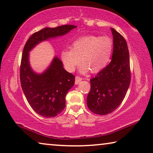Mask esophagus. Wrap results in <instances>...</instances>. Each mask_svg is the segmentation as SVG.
Segmentation results:
<instances>
[{
    "mask_svg": "<svg viewBox=\"0 0 153 153\" xmlns=\"http://www.w3.org/2000/svg\"><path fill=\"white\" fill-rule=\"evenodd\" d=\"M82 79H83V78H82V77H80L79 76H76V78H75V84H76V85L79 84L80 82L82 81Z\"/></svg>",
    "mask_w": 153,
    "mask_h": 153,
    "instance_id": "esophagus-1",
    "label": "esophagus"
}]
</instances>
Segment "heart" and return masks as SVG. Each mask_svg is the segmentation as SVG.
Wrapping results in <instances>:
<instances>
[{"mask_svg": "<svg viewBox=\"0 0 153 153\" xmlns=\"http://www.w3.org/2000/svg\"><path fill=\"white\" fill-rule=\"evenodd\" d=\"M114 42L109 36H88L81 37L72 44V48L62 52V59L68 71L73 72L80 60L83 62L80 65L82 73L91 70L97 72L102 70L111 58Z\"/></svg>", "mask_w": 153, "mask_h": 153, "instance_id": "obj_1", "label": "heart"}]
</instances>
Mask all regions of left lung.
I'll list each match as a JSON object with an SVG mask.
<instances>
[{
    "mask_svg": "<svg viewBox=\"0 0 153 153\" xmlns=\"http://www.w3.org/2000/svg\"><path fill=\"white\" fill-rule=\"evenodd\" d=\"M114 37L112 59L90 79L91 88L87 104L91 111L107 115L116 110L126 94L131 83L130 58L125 39L111 28Z\"/></svg>",
    "mask_w": 153,
    "mask_h": 153,
    "instance_id": "8db88e82",
    "label": "left lung"
}]
</instances>
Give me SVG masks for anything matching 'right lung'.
<instances>
[{"label": "right lung", "mask_w": 153, "mask_h": 153, "mask_svg": "<svg viewBox=\"0 0 153 153\" xmlns=\"http://www.w3.org/2000/svg\"><path fill=\"white\" fill-rule=\"evenodd\" d=\"M76 27L65 25L45 28L31 35L23 49L20 66L21 87L30 106L43 117H55L64 109L65 96L74 85L75 76L63 68L62 61L57 57L44 73L36 74L29 65V52L40 42L63 36Z\"/></svg>", "instance_id": "right-lung-1"}]
</instances>
